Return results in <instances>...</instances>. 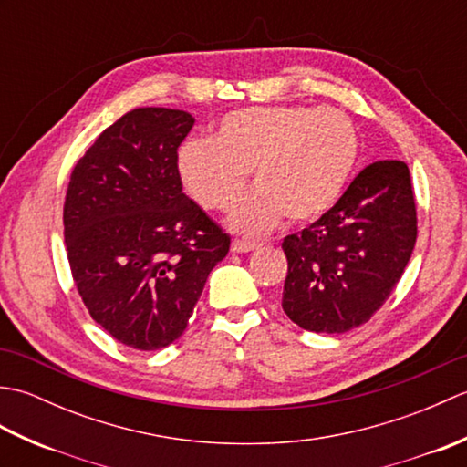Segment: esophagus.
Segmentation results:
<instances>
[{"instance_id":"34e87169","label":"esophagus","mask_w":467,"mask_h":467,"mask_svg":"<svg viewBox=\"0 0 467 467\" xmlns=\"http://www.w3.org/2000/svg\"><path fill=\"white\" fill-rule=\"evenodd\" d=\"M261 243H254V241H246V239H234L231 244V251L233 253H251L254 249H259Z\"/></svg>"}]
</instances>
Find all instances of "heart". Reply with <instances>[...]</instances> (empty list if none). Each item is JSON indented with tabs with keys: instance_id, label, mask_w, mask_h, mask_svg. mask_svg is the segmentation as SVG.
Listing matches in <instances>:
<instances>
[{
	"instance_id": "heart-1",
	"label": "heart",
	"mask_w": 467,
	"mask_h": 467,
	"mask_svg": "<svg viewBox=\"0 0 467 467\" xmlns=\"http://www.w3.org/2000/svg\"><path fill=\"white\" fill-rule=\"evenodd\" d=\"M359 158L351 118L335 108L253 106L228 112L213 140L194 138L178 152V172L204 211L224 213L246 176L256 184L231 214L246 234L271 231L286 214L309 223L339 201Z\"/></svg>"
}]
</instances>
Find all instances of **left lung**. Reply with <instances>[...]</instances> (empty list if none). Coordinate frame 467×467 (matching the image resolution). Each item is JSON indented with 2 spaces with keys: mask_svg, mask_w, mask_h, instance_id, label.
<instances>
[{
  "mask_svg": "<svg viewBox=\"0 0 467 467\" xmlns=\"http://www.w3.org/2000/svg\"><path fill=\"white\" fill-rule=\"evenodd\" d=\"M415 239L408 164L365 166L319 221L285 236L283 311L313 333H345L367 323L400 283Z\"/></svg>",
  "mask_w": 467,
  "mask_h": 467,
  "instance_id": "left-lung-1",
  "label": "left lung"
}]
</instances>
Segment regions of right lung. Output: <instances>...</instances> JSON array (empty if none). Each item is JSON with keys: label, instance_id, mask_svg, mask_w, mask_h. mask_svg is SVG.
<instances>
[{"label": "right lung", "instance_id": "right-lung-1", "mask_svg": "<svg viewBox=\"0 0 467 467\" xmlns=\"http://www.w3.org/2000/svg\"><path fill=\"white\" fill-rule=\"evenodd\" d=\"M194 118L136 108L108 126L69 176L64 236L92 319L132 349L154 351L186 329L231 236L182 192L178 146Z\"/></svg>", "mask_w": 467, "mask_h": 467}]
</instances>
